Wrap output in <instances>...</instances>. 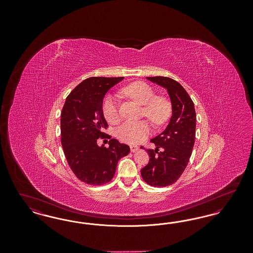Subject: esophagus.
<instances>
[{"instance_id": "obj_1", "label": "esophagus", "mask_w": 253, "mask_h": 253, "mask_svg": "<svg viewBox=\"0 0 253 253\" xmlns=\"http://www.w3.org/2000/svg\"><path fill=\"white\" fill-rule=\"evenodd\" d=\"M130 148H131V152H132V153H136V152L139 150V147H137V146H135V145H132Z\"/></svg>"}]
</instances>
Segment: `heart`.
<instances>
[{
	"label": "heart",
	"instance_id": "1",
	"mask_svg": "<svg viewBox=\"0 0 253 253\" xmlns=\"http://www.w3.org/2000/svg\"><path fill=\"white\" fill-rule=\"evenodd\" d=\"M122 92L144 106L143 115L156 126H160L168 121L171 112L169 101L164 96H157L150 85L136 82L127 85ZM102 112L104 118L110 123H117L121 120L118 103L113 96H108L103 100ZM150 133L151 126L146 121H126L116 131L118 138L129 144H137L143 141Z\"/></svg>",
	"mask_w": 253,
	"mask_h": 253
}]
</instances>
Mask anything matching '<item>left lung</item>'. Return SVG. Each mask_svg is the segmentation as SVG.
Instances as JSON below:
<instances>
[{
	"label": "left lung",
	"mask_w": 253,
	"mask_h": 253,
	"mask_svg": "<svg viewBox=\"0 0 253 253\" xmlns=\"http://www.w3.org/2000/svg\"><path fill=\"white\" fill-rule=\"evenodd\" d=\"M147 80L167 89L171 117L166 129L151 140L157 148L148 150L150 160L141 169V176L153 187H166L180 177L189 163L195 139L196 114L192 98L176 81L160 76L147 77Z\"/></svg>",
	"instance_id": "1"
}]
</instances>
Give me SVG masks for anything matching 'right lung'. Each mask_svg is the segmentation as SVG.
Returning a JSON list of instances; mask_svg holds the SVG:
<instances>
[{"label": "right lung", "instance_id": "1", "mask_svg": "<svg viewBox=\"0 0 253 253\" xmlns=\"http://www.w3.org/2000/svg\"><path fill=\"white\" fill-rule=\"evenodd\" d=\"M123 79H86L66 97L61 111L60 135L64 156L75 175L86 184L108 183L115 175L119 160L130 153L128 145L115 138L110 139L108 148L96 143L98 137H105L103 130L108 126L102 112L103 97Z\"/></svg>", "mask_w": 253, "mask_h": 253}]
</instances>
